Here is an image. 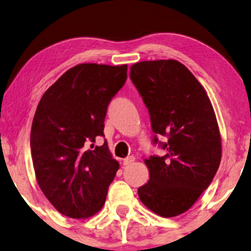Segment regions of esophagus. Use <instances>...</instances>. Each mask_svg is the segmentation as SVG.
<instances>
[{
    "instance_id": "1",
    "label": "esophagus",
    "mask_w": 251,
    "mask_h": 251,
    "mask_svg": "<svg viewBox=\"0 0 251 251\" xmlns=\"http://www.w3.org/2000/svg\"><path fill=\"white\" fill-rule=\"evenodd\" d=\"M135 156H128V157H126L125 160H123V164H125V166H130V164L131 163H133L135 162Z\"/></svg>"
}]
</instances>
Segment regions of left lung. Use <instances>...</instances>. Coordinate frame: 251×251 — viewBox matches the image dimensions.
<instances>
[{
  "instance_id": "obj_1",
  "label": "left lung",
  "mask_w": 251,
  "mask_h": 251,
  "mask_svg": "<svg viewBox=\"0 0 251 251\" xmlns=\"http://www.w3.org/2000/svg\"><path fill=\"white\" fill-rule=\"evenodd\" d=\"M130 78L149 109L153 143L167 151L145 160L150 180L138 188L139 199L156 215L175 217L195 203L218 170L222 139L214 108L200 82L177 60L136 63Z\"/></svg>"
}]
</instances>
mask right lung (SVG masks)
Listing matches in <instances>:
<instances>
[{
	"instance_id": "1",
	"label": "right lung",
	"mask_w": 251,
	"mask_h": 251,
	"mask_svg": "<svg viewBox=\"0 0 251 251\" xmlns=\"http://www.w3.org/2000/svg\"><path fill=\"white\" fill-rule=\"evenodd\" d=\"M128 65L80 64L61 75L41 98L30 130L37 184L51 204L71 218L102 208L119 170L104 137L107 106L126 83Z\"/></svg>"
}]
</instances>
